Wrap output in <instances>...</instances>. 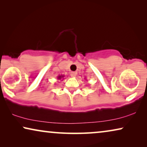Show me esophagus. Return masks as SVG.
Listing matches in <instances>:
<instances>
[{
    "instance_id": "esophagus-1",
    "label": "esophagus",
    "mask_w": 147,
    "mask_h": 147,
    "mask_svg": "<svg viewBox=\"0 0 147 147\" xmlns=\"http://www.w3.org/2000/svg\"><path fill=\"white\" fill-rule=\"evenodd\" d=\"M70 75H71V77H76V75H77V73H76V71H71V73H70Z\"/></svg>"
}]
</instances>
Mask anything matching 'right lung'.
Returning <instances> with one entry per match:
<instances>
[{
	"label": "right lung",
	"mask_w": 147,
	"mask_h": 147,
	"mask_svg": "<svg viewBox=\"0 0 147 147\" xmlns=\"http://www.w3.org/2000/svg\"><path fill=\"white\" fill-rule=\"evenodd\" d=\"M61 78H63V76H58L57 79H59V80H61Z\"/></svg>",
	"instance_id": "1"
}]
</instances>
